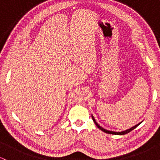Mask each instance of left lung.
Segmentation results:
<instances>
[{
    "instance_id": "obj_1",
    "label": "left lung",
    "mask_w": 160,
    "mask_h": 160,
    "mask_svg": "<svg viewBox=\"0 0 160 160\" xmlns=\"http://www.w3.org/2000/svg\"><path fill=\"white\" fill-rule=\"evenodd\" d=\"M92 120H93V121H94V122H95V124L96 125V126L97 127H98V128H100L101 130H102V131H103L104 132H106V133H108V134H112V135H126V134H127V133H128V132H130L131 131H132L133 129H135V128L137 127L138 126L139 124H137V125H135V126H133V127H132L131 128H129V129H127V130H126V131H122V132H112V131H108V130H106V129H104V128H102V127H101L100 126H99V125L96 122V121H95V120L94 119V117H92Z\"/></svg>"
}]
</instances>
